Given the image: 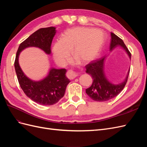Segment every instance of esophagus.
<instances>
[{"label":"esophagus","instance_id":"esophagus-1","mask_svg":"<svg viewBox=\"0 0 147 147\" xmlns=\"http://www.w3.org/2000/svg\"><path fill=\"white\" fill-rule=\"evenodd\" d=\"M67 77L69 79H74L77 77V74L74 71L69 70L67 72Z\"/></svg>","mask_w":147,"mask_h":147}]
</instances>
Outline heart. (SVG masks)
Returning a JSON list of instances; mask_svg holds the SVG:
<instances>
[{
	"mask_svg": "<svg viewBox=\"0 0 147 147\" xmlns=\"http://www.w3.org/2000/svg\"><path fill=\"white\" fill-rule=\"evenodd\" d=\"M104 43L101 31L88 28L70 29L63 34L60 40L55 43L53 53L55 60L59 64H64L72 50L75 58L85 64L94 60L98 55Z\"/></svg>",
	"mask_w": 147,
	"mask_h": 147,
	"instance_id": "b5f03b06",
	"label": "heart"
}]
</instances>
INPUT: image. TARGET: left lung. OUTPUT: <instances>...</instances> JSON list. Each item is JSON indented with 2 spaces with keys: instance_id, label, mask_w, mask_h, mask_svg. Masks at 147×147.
Masks as SVG:
<instances>
[{
  "instance_id": "left-lung-1",
  "label": "left lung",
  "mask_w": 147,
  "mask_h": 147,
  "mask_svg": "<svg viewBox=\"0 0 147 147\" xmlns=\"http://www.w3.org/2000/svg\"><path fill=\"white\" fill-rule=\"evenodd\" d=\"M117 47H121L131 59V53L128 50L123 40L117 35L111 32L110 50L112 51ZM105 59L106 57H104L99 60L92 61L85 66L86 72L90 75L93 79L91 86L86 89V93L90 98L97 102L107 101L118 96L125 86L129 74L130 70H129L125 79L119 83L115 84L110 82L104 72Z\"/></svg>"
}]
</instances>
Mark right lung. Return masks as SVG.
<instances>
[{"label": "right lung", "mask_w": 147, "mask_h": 147, "mask_svg": "<svg viewBox=\"0 0 147 147\" xmlns=\"http://www.w3.org/2000/svg\"><path fill=\"white\" fill-rule=\"evenodd\" d=\"M56 32V28H41L22 42L16 52L15 69L22 90L29 98L37 104L51 105L57 103L64 96L65 89L70 82L65 76V69L51 68L45 77L39 81L28 78L19 64L20 53L26 48L37 47L47 55L51 54V45Z\"/></svg>", "instance_id": "add662e5"}]
</instances>
